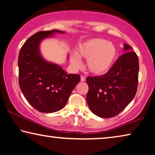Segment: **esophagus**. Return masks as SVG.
<instances>
[{
	"mask_svg": "<svg viewBox=\"0 0 155 155\" xmlns=\"http://www.w3.org/2000/svg\"><path fill=\"white\" fill-rule=\"evenodd\" d=\"M85 81V78L84 77V76H81V81L84 82Z\"/></svg>",
	"mask_w": 155,
	"mask_h": 155,
	"instance_id": "1",
	"label": "esophagus"
}]
</instances>
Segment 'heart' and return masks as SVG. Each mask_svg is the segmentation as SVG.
Instances as JSON below:
<instances>
[{
  "instance_id": "b5f03b06",
  "label": "heart",
  "mask_w": 155,
  "mask_h": 155,
  "mask_svg": "<svg viewBox=\"0 0 155 155\" xmlns=\"http://www.w3.org/2000/svg\"><path fill=\"white\" fill-rule=\"evenodd\" d=\"M76 53L71 54L70 62L74 67L81 65L80 58L87 59L88 70L95 75L107 73L117 58V50L114 44L101 38H92L80 43Z\"/></svg>"
}]
</instances>
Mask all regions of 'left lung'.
<instances>
[{"label":"left lung","mask_w":155,"mask_h":155,"mask_svg":"<svg viewBox=\"0 0 155 155\" xmlns=\"http://www.w3.org/2000/svg\"><path fill=\"white\" fill-rule=\"evenodd\" d=\"M120 56L107 74L87 77V102L94 115L110 118L119 114L134 97L137 91L139 63L132 48L124 44Z\"/></svg>","instance_id":"left-lung-1"}]
</instances>
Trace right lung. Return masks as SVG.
<instances>
[{
	"label": "right lung",
	"mask_w": 155,
	"mask_h": 155,
	"mask_svg": "<svg viewBox=\"0 0 155 155\" xmlns=\"http://www.w3.org/2000/svg\"><path fill=\"white\" fill-rule=\"evenodd\" d=\"M55 33L64 32L52 30L34 34L24 44L18 54L21 91L30 104L41 113L61 110L81 80L79 74H68L61 66L45 61L41 56V40Z\"/></svg>",
	"instance_id": "obj_1"
}]
</instances>
